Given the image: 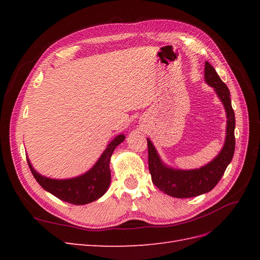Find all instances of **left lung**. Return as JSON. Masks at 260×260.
<instances>
[{"label":"left lung","instance_id":"obj_1","mask_svg":"<svg viewBox=\"0 0 260 260\" xmlns=\"http://www.w3.org/2000/svg\"><path fill=\"white\" fill-rule=\"evenodd\" d=\"M205 81L215 89L217 95L221 100L226 113L225 142L220 153L214 160L200 169L180 170L167 167L164 165L156 149L147 139L148 148V169L153 183L160 191L172 198L187 199L207 193L214 188L232 160L235 149V116L231 105L230 91L225 83L220 79L215 68L205 61Z\"/></svg>","mask_w":260,"mask_h":260}]
</instances>
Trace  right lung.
Wrapping results in <instances>:
<instances>
[{
    "instance_id": "1",
    "label": "right lung",
    "mask_w": 260,
    "mask_h": 260,
    "mask_svg": "<svg viewBox=\"0 0 260 260\" xmlns=\"http://www.w3.org/2000/svg\"><path fill=\"white\" fill-rule=\"evenodd\" d=\"M123 140V135L117 136L107 145V148L101 155L100 159L88 172L72 179L56 180L43 177L34 169L28 158L27 161L35 179L45 191L56 196L57 199L74 204V205H84V204L96 201L108 190V186L111 184L109 161H111L114 149Z\"/></svg>"
}]
</instances>
